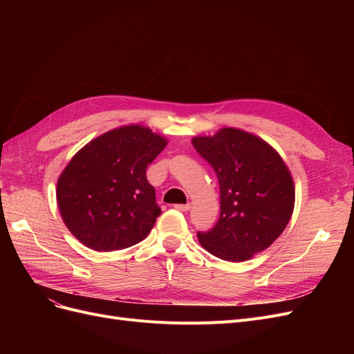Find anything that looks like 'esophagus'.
Listing matches in <instances>:
<instances>
[{
    "label": "esophagus",
    "instance_id": "obj_1",
    "mask_svg": "<svg viewBox=\"0 0 354 354\" xmlns=\"http://www.w3.org/2000/svg\"><path fill=\"white\" fill-rule=\"evenodd\" d=\"M190 207V203H177V205H174V208L178 211H189Z\"/></svg>",
    "mask_w": 354,
    "mask_h": 354
}]
</instances>
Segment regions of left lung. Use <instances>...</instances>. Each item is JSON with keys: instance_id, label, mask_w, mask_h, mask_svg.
Returning a JSON list of instances; mask_svg holds the SVG:
<instances>
[{"instance_id": "1", "label": "left lung", "mask_w": 354, "mask_h": 354, "mask_svg": "<svg viewBox=\"0 0 354 354\" xmlns=\"http://www.w3.org/2000/svg\"><path fill=\"white\" fill-rule=\"evenodd\" d=\"M220 185V217L198 232L201 245L226 261H245L281 236L291 220L295 189L281 155L263 138L238 128L192 138Z\"/></svg>"}]
</instances>
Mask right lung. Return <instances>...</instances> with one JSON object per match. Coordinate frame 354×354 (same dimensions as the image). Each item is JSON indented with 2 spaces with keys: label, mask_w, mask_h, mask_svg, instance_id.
Here are the masks:
<instances>
[{
  "label": "right lung",
  "mask_w": 354,
  "mask_h": 354,
  "mask_svg": "<svg viewBox=\"0 0 354 354\" xmlns=\"http://www.w3.org/2000/svg\"><path fill=\"white\" fill-rule=\"evenodd\" d=\"M167 140L151 128L125 125L93 138L57 180V205L69 232L94 251L143 241L160 214L146 168Z\"/></svg>",
  "instance_id": "1"
}]
</instances>
